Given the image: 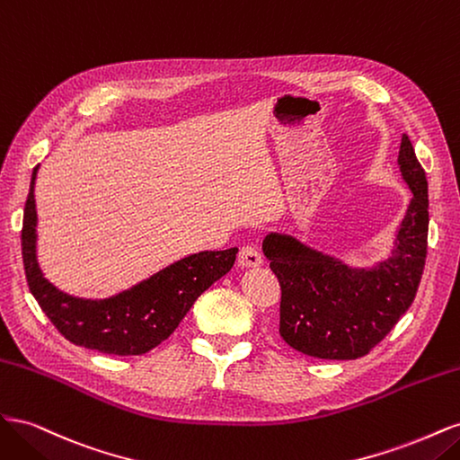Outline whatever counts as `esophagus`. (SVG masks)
Listing matches in <instances>:
<instances>
[{
    "mask_svg": "<svg viewBox=\"0 0 460 460\" xmlns=\"http://www.w3.org/2000/svg\"><path fill=\"white\" fill-rule=\"evenodd\" d=\"M238 262H240V267H243V269L259 267V264H262V255H261L257 247L243 245L240 249V253H238Z\"/></svg>",
    "mask_w": 460,
    "mask_h": 460,
    "instance_id": "34e87169",
    "label": "esophagus"
}]
</instances>
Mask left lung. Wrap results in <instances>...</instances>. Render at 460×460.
I'll list each match as a JSON object with an SVG mask.
<instances>
[{"instance_id":"1","label":"left lung","mask_w":460,"mask_h":460,"mask_svg":"<svg viewBox=\"0 0 460 460\" xmlns=\"http://www.w3.org/2000/svg\"><path fill=\"white\" fill-rule=\"evenodd\" d=\"M397 164L412 199L389 255L374 267H349L299 242L269 232L262 253L282 288L280 336L316 358L353 360L378 345L412 305L428 247V180L407 134Z\"/></svg>"}]
</instances>
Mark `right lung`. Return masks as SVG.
Instances as JSON below:
<instances>
[{"label":"right lung","instance_id":"obj_1","mask_svg":"<svg viewBox=\"0 0 460 460\" xmlns=\"http://www.w3.org/2000/svg\"><path fill=\"white\" fill-rule=\"evenodd\" d=\"M32 172L22 220V262L26 280L41 311L75 345L107 355H142L164 341L191 305L230 272L238 249L199 252L174 261L146 280L105 299L65 294L44 276L38 262V213Z\"/></svg>","mask_w":460,"mask_h":460}]
</instances>
